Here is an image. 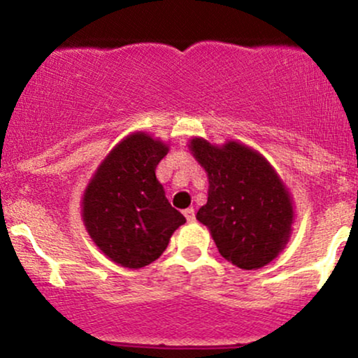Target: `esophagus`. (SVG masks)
I'll use <instances>...</instances> for the list:
<instances>
[{"instance_id": "1", "label": "esophagus", "mask_w": 358, "mask_h": 358, "mask_svg": "<svg viewBox=\"0 0 358 358\" xmlns=\"http://www.w3.org/2000/svg\"><path fill=\"white\" fill-rule=\"evenodd\" d=\"M183 215L187 217L188 222H193V220H195V208H192V207L190 208H185Z\"/></svg>"}]
</instances>
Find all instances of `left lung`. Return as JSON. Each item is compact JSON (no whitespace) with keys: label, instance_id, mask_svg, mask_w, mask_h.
<instances>
[{"label":"left lung","instance_id":"1","mask_svg":"<svg viewBox=\"0 0 358 358\" xmlns=\"http://www.w3.org/2000/svg\"><path fill=\"white\" fill-rule=\"evenodd\" d=\"M190 148L208 175V199L196 219L210 229L220 256L234 266H266L285 248L293 222L289 193L276 171L239 143L215 148L195 138Z\"/></svg>","mask_w":358,"mask_h":358}]
</instances>
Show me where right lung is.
Instances as JSON below:
<instances>
[{
	"label": "right lung",
	"instance_id": "right-lung-1",
	"mask_svg": "<svg viewBox=\"0 0 358 358\" xmlns=\"http://www.w3.org/2000/svg\"><path fill=\"white\" fill-rule=\"evenodd\" d=\"M168 148L148 134L127 136L102 162L84 195V222L106 256L138 269L163 254L187 219L168 202L156 166Z\"/></svg>",
	"mask_w": 358,
	"mask_h": 358
}]
</instances>
